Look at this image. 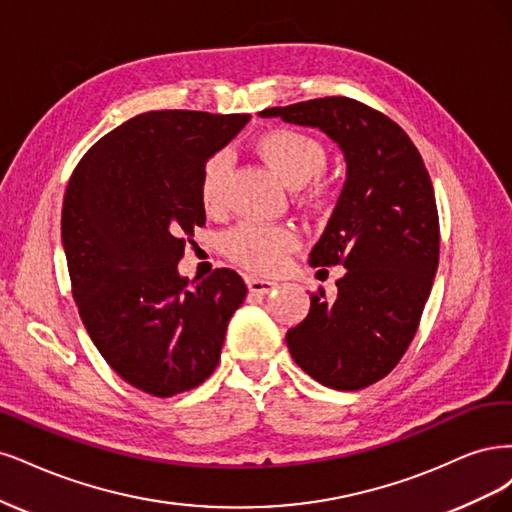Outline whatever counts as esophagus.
Segmentation results:
<instances>
[{
    "label": "esophagus",
    "mask_w": 512,
    "mask_h": 512,
    "mask_svg": "<svg viewBox=\"0 0 512 512\" xmlns=\"http://www.w3.org/2000/svg\"><path fill=\"white\" fill-rule=\"evenodd\" d=\"M246 287H249L253 295H268L272 289H276V283L263 278H246Z\"/></svg>",
    "instance_id": "1"
}]
</instances>
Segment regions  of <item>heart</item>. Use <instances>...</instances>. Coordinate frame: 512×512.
I'll use <instances>...</instances> for the list:
<instances>
[{"label":"heart","instance_id":"heart-1","mask_svg":"<svg viewBox=\"0 0 512 512\" xmlns=\"http://www.w3.org/2000/svg\"><path fill=\"white\" fill-rule=\"evenodd\" d=\"M255 151L261 161L293 189L317 178L327 161L325 146L317 138L285 127L261 134L255 142ZM225 174V155H214L206 161L200 178V202L206 212H217L221 208ZM315 189L319 191L321 187L317 185ZM295 246H298V236L283 225L242 223L227 236L229 257L240 266L261 274L276 272L283 266L285 257L295 251Z\"/></svg>","mask_w":512,"mask_h":512}]
</instances>
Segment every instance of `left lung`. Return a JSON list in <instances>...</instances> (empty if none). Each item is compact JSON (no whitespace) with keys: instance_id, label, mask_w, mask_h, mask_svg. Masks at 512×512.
<instances>
[{"instance_id":"left-lung-1","label":"left lung","mask_w":512,"mask_h":512,"mask_svg":"<svg viewBox=\"0 0 512 512\" xmlns=\"http://www.w3.org/2000/svg\"><path fill=\"white\" fill-rule=\"evenodd\" d=\"M315 127L338 144L346 178L310 266H344L336 300L319 289L287 332L295 364L321 385L364 389L387 376L415 338L438 270L440 232L430 174L406 131L349 97L259 112Z\"/></svg>"}]
</instances>
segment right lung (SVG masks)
<instances>
[{
  "label": "right lung",
  "mask_w": 512,
  "mask_h": 512,
  "mask_svg": "<svg viewBox=\"0 0 512 512\" xmlns=\"http://www.w3.org/2000/svg\"><path fill=\"white\" fill-rule=\"evenodd\" d=\"M249 121L195 110L138 114L89 148L63 197L61 242L80 319L110 368L157 398L206 381L246 298L234 270L189 283L178 261L187 236L206 223V161Z\"/></svg>",
  "instance_id": "right-lung-1"
}]
</instances>
